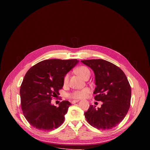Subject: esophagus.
Returning a JSON list of instances; mask_svg holds the SVG:
<instances>
[{"label":"esophagus","instance_id":"34e87169","mask_svg":"<svg viewBox=\"0 0 150 150\" xmlns=\"http://www.w3.org/2000/svg\"><path fill=\"white\" fill-rule=\"evenodd\" d=\"M79 101V100H74L72 101V104H74V103H76L78 102Z\"/></svg>","mask_w":150,"mask_h":150}]
</instances>
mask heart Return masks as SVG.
<instances>
[{
	"mask_svg": "<svg viewBox=\"0 0 150 150\" xmlns=\"http://www.w3.org/2000/svg\"><path fill=\"white\" fill-rule=\"evenodd\" d=\"M76 72L83 79H85L86 78L90 76V71L89 69L84 66H81L79 68H78L76 69ZM69 79V74H67L65 77H64L63 79V82L65 84H67L68 82ZM90 93V90L88 88H83L81 90H78V91H75L73 93H71L69 94V97L74 98V99H81L85 97H86L89 93Z\"/></svg>",
	"mask_w": 150,
	"mask_h": 150,
	"instance_id": "heart-1",
	"label": "heart"
}]
</instances>
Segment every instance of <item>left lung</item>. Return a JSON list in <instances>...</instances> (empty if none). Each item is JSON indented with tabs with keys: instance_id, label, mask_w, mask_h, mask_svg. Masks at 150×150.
<instances>
[{
	"instance_id": "left-lung-1",
	"label": "left lung",
	"mask_w": 150,
	"mask_h": 150,
	"mask_svg": "<svg viewBox=\"0 0 150 150\" xmlns=\"http://www.w3.org/2000/svg\"><path fill=\"white\" fill-rule=\"evenodd\" d=\"M93 69L96 87L94 99L103 103L100 108L90 105L85 117L90 125L98 129L108 130L119 124L129 110L131 88L122 70L103 59L81 61Z\"/></svg>"
}]
</instances>
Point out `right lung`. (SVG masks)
<instances>
[{
    "mask_svg": "<svg viewBox=\"0 0 150 150\" xmlns=\"http://www.w3.org/2000/svg\"><path fill=\"white\" fill-rule=\"evenodd\" d=\"M79 62L77 59H48L38 62L26 73L20 87L21 108L28 123L41 131L59 127L71 105L68 101L58 108L51 104L59 95L66 74Z\"/></svg>",
    "mask_w": 150,
    "mask_h": 150,
    "instance_id": "1",
    "label": "right lung"
}]
</instances>
